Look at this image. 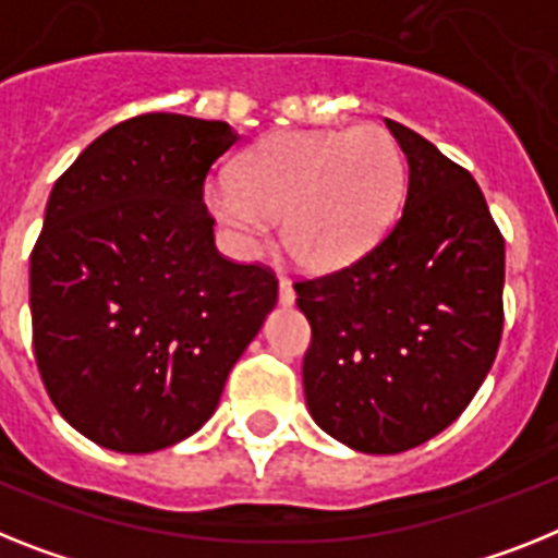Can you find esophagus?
<instances>
[{
  "label": "esophagus",
  "mask_w": 558,
  "mask_h": 558,
  "mask_svg": "<svg viewBox=\"0 0 558 558\" xmlns=\"http://www.w3.org/2000/svg\"><path fill=\"white\" fill-rule=\"evenodd\" d=\"M278 298H280V303H283V306H292V303H294V289H292V283H289V280L280 278Z\"/></svg>",
  "instance_id": "34e87169"
}]
</instances>
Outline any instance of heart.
Instances as JSON below:
<instances>
[{
	"mask_svg": "<svg viewBox=\"0 0 558 558\" xmlns=\"http://www.w3.org/2000/svg\"><path fill=\"white\" fill-rule=\"evenodd\" d=\"M405 190L400 144L377 124L351 130H287L246 149L232 181H213L204 204L241 252L269 221L294 264L337 271L386 235Z\"/></svg>",
	"mask_w": 558,
	"mask_h": 558,
	"instance_id": "heart-1",
	"label": "heart"
}]
</instances>
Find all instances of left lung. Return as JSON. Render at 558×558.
Returning a JSON list of instances; mask_svg holds the SVG:
<instances>
[{
	"instance_id": "left-lung-1",
	"label": "left lung",
	"mask_w": 558,
	"mask_h": 558,
	"mask_svg": "<svg viewBox=\"0 0 558 558\" xmlns=\"http://www.w3.org/2000/svg\"><path fill=\"white\" fill-rule=\"evenodd\" d=\"M409 161L405 207L357 264L294 283L312 326L308 414L337 442L400 453L446 430L494 366L505 241L471 172L386 119Z\"/></svg>"
}]
</instances>
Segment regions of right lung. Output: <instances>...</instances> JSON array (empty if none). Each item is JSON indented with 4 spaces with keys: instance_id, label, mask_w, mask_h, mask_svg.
<instances>
[{
    "instance_id": "right-lung-1",
    "label": "right lung",
    "mask_w": 558,
    "mask_h": 558,
    "mask_svg": "<svg viewBox=\"0 0 558 558\" xmlns=\"http://www.w3.org/2000/svg\"><path fill=\"white\" fill-rule=\"evenodd\" d=\"M241 135L147 112L70 163L31 255L33 351L59 414L96 446L192 437L278 303V280L218 255L204 181Z\"/></svg>"
}]
</instances>
